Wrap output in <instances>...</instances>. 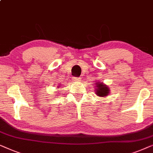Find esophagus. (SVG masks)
Wrapping results in <instances>:
<instances>
[{
    "instance_id": "1",
    "label": "esophagus",
    "mask_w": 153,
    "mask_h": 153,
    "mask_svg": "<svg viewBox=\"0 0 153 153\" xmlns=\"http://www.w3.org/2000/svg\"><path fill=\"white\" fill-rule=\"evenodd\" d=\"M73 79H74V81H75V82H79L81 80V78H80V77H74V78H73Z\"/></svg>"
}]
</instances>
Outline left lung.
Returning <instances> with one entry per match:
<instances>
[{
  "label": "left lung",
  "instance_id": "left-lung-1",
  "mask_svg": "<svg viewBox=\"0 0 153 153\" xmlns=\"http://www.w3.org/2000/svg\"><path fill=\"white\" fill-rule=\"evenodd\" d=\"M96 95L100 97H105L107 96L109 93V89L107 85H105L102 82H96Z\"/></svg>",
  "mask_w": 153,
  "mask_h": 153
}]
</instances>
